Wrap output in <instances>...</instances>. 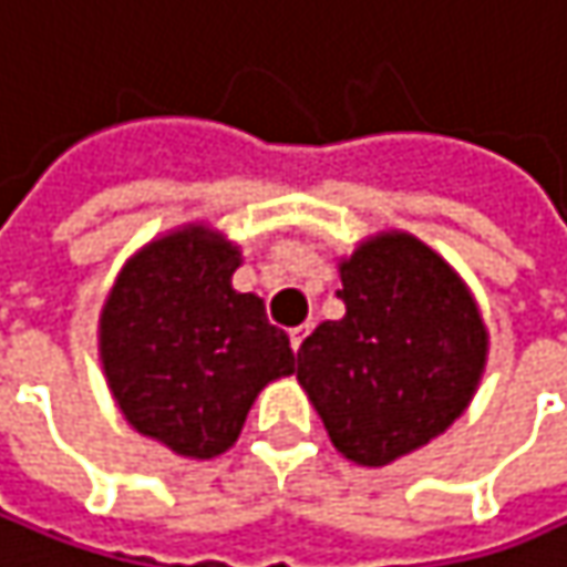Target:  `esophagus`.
Returning a JSON list of instances; mask_svg holds the SVG:
<instances>
[{
	"label": "esophagus",
	"mask_w": 567,
	"mask_h": 567,
	"mask_svg": "<svg viewBox=\"0 0 567 567\" xmlns=\"http://www.w3.org/2000/svg\"><path fill=\"white\" fill-rule=\"evenodd\" d=\"M306 336H309V326H297V329L290 332V344H293V351H300V344H303Z\"/></svg>",
	"instance_id": "esophagus-1"
}]
</instances>
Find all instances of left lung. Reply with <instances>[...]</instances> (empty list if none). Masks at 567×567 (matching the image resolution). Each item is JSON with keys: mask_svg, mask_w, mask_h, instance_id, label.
<instances>
[{"mask_svg": "<svg viewBox=\"0 0 567 567\" xmlns=\"http://www.w3.org/2000/svg\"><path fill=\"white\" fill-rule=\"evenodd\" d=\"M342 319L297 351V381L332 445L384 467L467 410L487 364V329L465 280L406 231H381L339 264Z\"/></svg>", "mask_w": 567, "mask_h": 567, "instance_id": "8db88e82", "label": "left lung"}]
</instances>
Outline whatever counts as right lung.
<instances>
[{
	"label": "right lung",
	"mask_w": 567,
	"mask_h": 567,
	"mask_svg": "<svg viewBox=\"0 0 567 567\" xmlns=\"http://www.w3.org/2000/svg\"><path fill=\"white\" fill-rule=\"evenodd\" d=\"M238 245L206 225L147 241L100 312V358L122 416L183 458L228 452L264 386L293 374V348L264 300L238 293Z\"/></svg>",
	"instance_id": "add662e5"
}]
</instances>
